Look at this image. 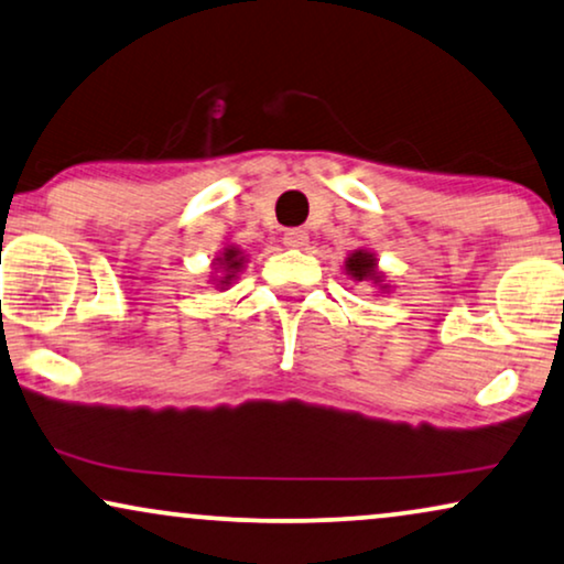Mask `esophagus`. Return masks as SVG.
<instances>
[{
  "label": "esophagus",
  "mask_w": 564,
  "mask_h": 564,
  "mask_svg": "<svg viewBox=\"0 0 564 564\" xmlns=\"http://www.w3.org/2000/svg\"><path fill=\"white\" fill-rule=\"evenodd\" d=\"M306 231L304 229H286L283 231V245L289 247H304L306 245Z\"/></svg>",
  "instance_id": "obj_1"
}]
</instances>
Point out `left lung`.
I'll return each mask as SVG.
<instances>
[{"instance_id": "8db88e82", "label": "left lung", "mask_w": 564, "mask_h": 564, "mask_svg": "<svg viewBox=\"0 0 564 564\" xmlns=\"http://www.w3.org/2000/svg\"><path fill=\"white\" fill-rule=\"evenodd\" d=\"M345 270L356 278V281H366V278H373V281H379L377 275V260H373V254L358 250L352 252L348 260H345Z\"/></svg>"}]
</instances>
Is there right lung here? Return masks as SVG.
<instances>
[{"label":"right lung","mask_w":564,"mask_h":564,"mask_svg":"<svg viewBox=\"0 0 564 564\" xmlns=\"http://www.w3.org/2000/svg\"><path fill=\"white\" fill-rule=\"evenodd\" d=\"M221 265H227V268H224V270H227V275H224L221 283H229L231 281V273H237L239 265H242V258H239L237 250H227V252H224Z\"/></svg>","instance_id":"obj_1"}]
</instances>
